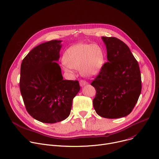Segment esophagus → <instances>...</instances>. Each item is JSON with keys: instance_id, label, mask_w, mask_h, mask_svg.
I'll return each mask as SVG.
<instances>
[{"instance_id": "obj_1", "label": "esophagus", "mask_w": 159, "mask_h": 159, "mask_svg": "<svg viewBox=\"0 0 159 159\" xmlns=\"http://www.w3.org/2000/svg\"><path fill=\"white\" fill-rule=\"evenodd\" d=\"M87 84H88V82L86 80H80V86L81 87H83L84 86H86V85H87Z\"/></svg>"}]
</instances>
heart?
Listing matches in <instances>:
<instances>
[{
    "label": "heart",
    "mask_w": 159,
    "mask_h": 159,
    "mask_svg": "<svg viewBox=\"0 0 159 159\" xmlns=\"http://www.w3.org/2000/svg\"><path fill=\"white\" fill-rule=\"evenodd\" d=\"M62 61V69L71 75L73 68L80 69L84 76L92 77L98 75L105 62V54L103 48L98 44L79 43L68 48Z\"/></svg>",
    "instance_id": "obj_1"
}]
</instances>
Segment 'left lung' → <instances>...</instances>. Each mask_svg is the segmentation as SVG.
Returning a JSON list of instances; mask_svg holds the SVG:
<instances>
[{
    "label": "left lung",
    "instance_id": "left-lung-1",
    "mask_svg": "<svg viewBox=\"0 0 159 159\" xmlns=\"http://www.w3.org/2000/svg\"><path fill=\"white\" fill-rule=\"evenodd\" d=\"M108 61L91 82L96 89L93 100L101 117L116 119L129 115L141 92V76L138 62L124 42L114 37H104Z\"/></svg>",
    "mask_w": 159,
    "mask_h": 159
}]
</instances>
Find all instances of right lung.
I'll use <instances>...</instances> for the list:
<instances>
[{"instance_id": "obj_1", "label": "right lung", "mask_w": 159, "mask_h": 159, "mask_svg": "<svg viewBox=\"0 0 159 159\" xmlns=\"http://www.w3.org/2000/svg\"><path fill=\"white\" fill-rule=\"evenodd\" d=\"M61 40L34 47L23 59L20 89L27 111L35 120L55 123L66 119L73 98L80 91L77 80H63L57 64Z\"/></svg>"}]
</instances>
